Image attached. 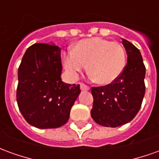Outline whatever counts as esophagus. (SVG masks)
Listing matches in <instances>:
<instances>
[{
	"label": "esophagus",
	"mask_w": 159,
	"mask_h": 159,
	"mask_svg": "<svg viewBox=\"0 0 159 159\" xmlns=\"http://www.w3.org/2000/svg\"><path fill=\"white\" fill-rule=\"evenodd\" d=\"M80 89L82 90H89L90 88L86 84H84V83H80Z\"/></svg>",
	"instance_id": "1"
}]
</instances>
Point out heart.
I'll use <instances>...</instances> for the list:
<instances>
[{"mask_svg": "<svg viewBox=\"0 0 159 159\" xmlns=\"http://www.w3.org/2000/svg\"><path fill=\"white\" fill-rule=\"evenodd\" d=\"M63 61L72 76L83 70L88 65L89 73L94 82L110 84L123 71L126 52L118 42L93 37L77 42L74 50L64 53Z\"/></svg>", "mask_w": 159, "mask_h": 159, "instance_id": "1", "label": "heart"}]
</instances>
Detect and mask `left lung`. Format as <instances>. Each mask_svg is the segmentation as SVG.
Instances as JSON below:
<instances>
[{
  "label": "left lung",
  "instance_id": "1",
  "mask_svg": "<svg viewBox=\"0 0 159 159\" xmlns=\"http://www.w3.org/2000/svg\"><path fill=\"white\" fill-rule=\"evenodd\" d=\"M122 42L128 55L122 74L110 84L91 88V117L105 127L115 128L130 122L140 111L146 91V67L140 50L127 40Z\"/></svg>",
  "mask_w": 159,
  "mask_h": 159
}]
</instances>
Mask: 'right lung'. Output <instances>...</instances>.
Wrapping results in <instances>:
<instances>
[{"instance_id": "right-lung-1", "label": "right lung", "mask_w": 159, "mask_h": 159, "mask_svg": "<svg viewBox=\"0 0 159 159\" xmlns=\"http://www.w3.org/2000/svg\"><path fill=\"white\" fill-rule=\"evenodd\" d=\"M61 71L58 46L35 43L26 50L18 71L17 103L30 125L52 129L67 123L81 89L62 82Z\"/></svg>"}]
</instances>
